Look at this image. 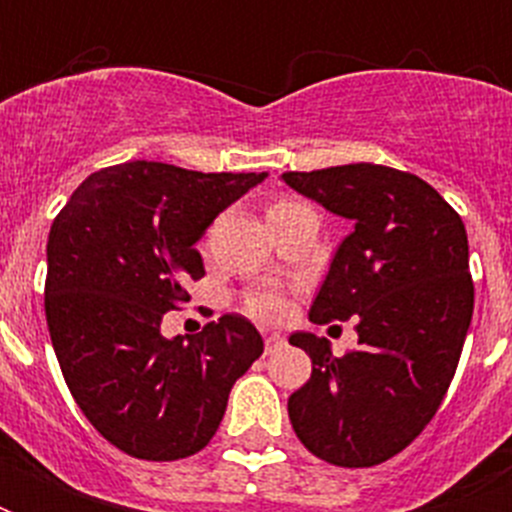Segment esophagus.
Returning a JSON list of instances; mask_svg holds the SVG:
<instances>
[{
    "instance_id": "34e87169",
    "label": "esophagus",
    "mask_w": 512,
    "mask_h": 512,
    "mask_svg": "<svg viewBox=\"0 0 512 512\" xmlns=\"http://www.w3.org/2000/svg\"><path fill=\"white\" fill-rule=\"evenodd\" d=\"M281 348H287V340L281 335H268L265 337V356H273V353H279Z\"/></svg>"
}]
</instances>
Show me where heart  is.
<instances>
[{
	"label": "heart",
	"instance_id": "heart-1",
	"mask_svg": "<svg viewBox=\"0 0 512 512\" xmlns=\"http://www.w3.org/2000/svg\"><path fill=\"white\" fill-rule=\"evenodd\" d=\"M244 308L252 319L260 321H279L287 316V297L281 295L279 289L265 287V289H255V292H249L247 300H244Z\"/></svg>",
	"mask_w": 512,
	"mask_h": 512
}]
</instances>
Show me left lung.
I'll return each mask as SVG.
<instances>
[{"label":"left lung","instance_id":"left-lung-1","mask_svg":"<svg viewBox=\"0 0 512 512\" xmlns=\"http://www.w3.org/2000/svg\"><path fill=\"white\" fill-rule=\"evenodd\" d=\"M281 180L353 225L311 321L356 316L358 332V348L340 358L327 337H289L313 361L311 380L289 396V420L319 460L372 468L420 436L457 372L473 319L468 233L412 172L361 162Z\"/></svg>","mask_w":512,"mask_h":512}]
</instances>
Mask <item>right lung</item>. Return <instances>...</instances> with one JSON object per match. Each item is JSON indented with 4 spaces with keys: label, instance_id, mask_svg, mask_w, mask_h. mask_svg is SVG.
<instances>
[{
    "label": "right lung",
    "instance_id": "right-lung-1",
    "mask_svg": "<svg viewBox=\"0 0 512 512\" xmlns=\"http://www.w3.org/2000/svg\"><path fill=\"white\" fill-rule=\"evenodd\" d=\"M265 172H193L127 162L92 172L52 220L44 313L71 396L100 436L130 457L201 452L233 382L263 353L244 316L199 335H162V319L204 276L196 241Z\"/></svg>",
    "mask_w": 512,
    "mask_h": 512
}]
</instances>
